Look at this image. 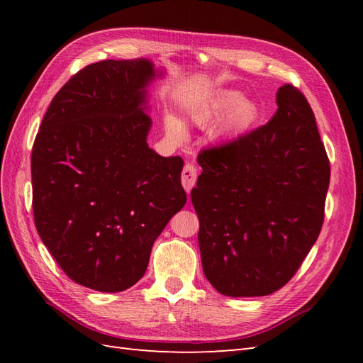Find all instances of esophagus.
<instances>
[{
    "mask_svg": "<svg viewBox=\"0 0 363 363\" xmlns=\"http://www.w3.org/2000/svg\"><path fill=\"white\" fill-rule=\"evenodd\" d=\"M195 183H196V168L192 163H186L182 171V184L186 189V192L189 194L191 189L195 186Z\"/></svg>",
    "mask_w": 363,
    "mask_h": 363,
    "instance_id": "obj_1",
    "label": "esophagus"
}]
</instances>
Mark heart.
I'll return each mask as SVG.
<instances>
[{"label":"heart","mask_w":363,"mask_h":363,"mask_svg":"<svg viewBox=\"0 0 363 363\" xmlns=\"http://www.w3.org/2000/svg\"><path fill=\"white\" fill-rule=\"evenodd\" d=\"M225 115L219 124V135L233 138L247 131L259 118V108L255 103L244 100L242 94L232 89H223L215 92L208 100L196 104L191 111V118L196 125H208L215 119ZM168 135L182 140L186 135L184 125L175 116H167Z\"/></svg>","instance_id":"b5f03b06"}]
</instances>
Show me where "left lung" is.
<instances>
[{
  "mask_svg": "<svg viewBox=\"0 0 363 363\" xmlns=\"http://www.w3.org/2000/svg\"><path fill=\"white\" fill-rule=\"evenodd\" d=\"M277 106L265 125L199 155L191 200L203 271L227 296L283 288L324 223L330 162L315 115L292 84L280 87Z\"/></svg>",
  "mask_w": 363,
  "mask_h": 363,
  "instance_id": "obj_1",
  "label": "left lung"
}]
</instances>
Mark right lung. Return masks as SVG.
I'll return each instance as SVG.
<instances>
[{"label":"right lung","mask_w":363,"mask_h":363,"mask_svg":"<svg viewBox=\"0 0 363 363\" xmlns=\"http://www.w3.org/2000/svg\"><path fill=\"white\" fill-rule=\"evenodd\" d=\"M147 59L101 60L52 98L31 151L38 233L67 276L121 292L144 276L151 248L186 204L183 159L147 144Z\"/></svg>","instance_id":"1"}]
</instances>
